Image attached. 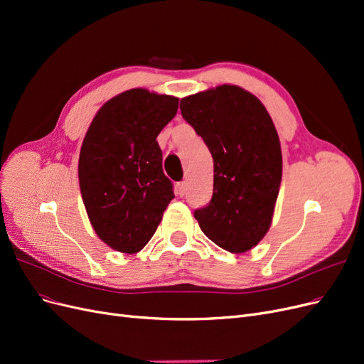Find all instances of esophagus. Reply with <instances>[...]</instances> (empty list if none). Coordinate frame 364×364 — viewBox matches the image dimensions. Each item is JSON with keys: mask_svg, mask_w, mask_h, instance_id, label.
<instances>
[{"mask_svg": "<svg viewBox=\"0 0 364 364\" xmlns=\"http://www.w3.org/2000/svg\"><path fill=\"white\" fill-rule=\"evenodd\" d=\"M186 186H188V183H186L185 181H182V182L178 183V194H179V196H183V194L186 193Z\"/></svg>", "mask_w": 364, "mask_h": 364, "instance_id": "esophagus-1", "label": "esophagus"}]
</instances>
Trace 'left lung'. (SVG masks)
Returning <instances> with one entry per match:
<instances>
[{"mask_svg":"<svg viewBox=\"0 0 364 364\" xmlns=\"http://www.w3.org/2000/svg\"><path fill=\"white\" fill-rule=\"evenodd\" d=\"M181 112L214 159L213 199L194 217L217 246L247 252L267 234L282 178L267 109L243 87L222 85L182 98Z\"/></svg>","mask_w":364,"mask_h":364,"instance_id":"8db88e82","label":"left lung"}]
</instances>
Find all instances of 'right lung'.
Wrapping results in <instances>:
<instances>
[{"label":"right lung","instance_id":"add662e5","mask_svg":"<svg viewBox=\"0 0 364 364\" xmlns=\"http://www.w3.org/2000/svg\"><path fill=\"white\" fill-rule=\"evenodd\" d=\"M178 106L173 95L129 90L106 102L86 132L79 158L82 199L95 234L118 252L144 247L173 200L156 138Z\"/></svg>","mask_w":364,"mask_h":364}]
</instances>
